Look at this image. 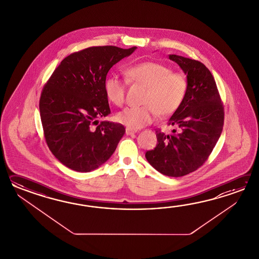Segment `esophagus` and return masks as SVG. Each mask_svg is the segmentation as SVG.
Wrapping results in <instances>:
<instances>
[{
  "mask_svg": "<svg viewBox=\"0 0 259 259\" xmlns=\"http://www.w3.org/2000/svg\"><path fill=\"white\" fill-rule=\"evenodd\" d=\"M134 133H136V131H133V130L128 128V127L126 128V134H127V135H132V134H134Z\"/></svg>",
  "mask_w": 259,
  "mask_h": 259,
  "instance_id": "1",
  "label": "esophagus"
}]
</instances>
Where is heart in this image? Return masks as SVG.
Instances as JSON below:
<instances>
[{
    "label": "heart",
    "mask_w": 259,
    "mask_h": 259,
    "mask_svg": "<svg viewBox=\"0 0 259 259\" xmlns=\"http://www.w3.org/2000/svg\"><path fill=\"white\" fill-rule=\"evenodd\" d=\"M127 79L147 87L143 106H130L116 114V120L128 128L138 130L154 121L156 116H170L181 106L187 93L184 73L172 71L169 66L156 62H143L128 66ZM105 93L114 105L125 102L126 81L116 75L106 77Z\"/></svg>",
    "instance_id": "1"
}]
</instances>
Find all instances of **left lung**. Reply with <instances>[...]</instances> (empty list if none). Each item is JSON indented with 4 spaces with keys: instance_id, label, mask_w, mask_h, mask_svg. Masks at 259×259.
<instances>
[{
    "instance_id": "left-lung-1",
    "label": "left lung",
    "mask_w": 259,
    "mask_h": 259,
    "mask_svg": "<svg viewBox=\"0 0 259 259\" xmlns=\"http://www.w3.org/2000/svg\"><path fill=\"white\" fill-rule=\"evenodd\" d=\"M168 57L187 76V93L168 120L178 131L167 135L156 131V146L147 151L145 157L163 175L182 177L196 170L208 158L222 132L224 108L215 79L203 63L181 55Z\"/></svg>"
}]
</instances>
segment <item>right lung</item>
I'll return each instance as SVG.
<instances>
[{"instance_id": "1", "label": "right lung", "mask_w": 259, "mask_h": 259, "mask_svg": "<svg viewBox=\"0 0 259 259\" xmlns=\"http://www.w3.org/2000/svg\"><path fill=\"white\" fill-rule=\"evenodd\" d=\"M137 49L89 47L68 55L55 68L39 99L44 137L51 152L68 168L90 172L105 164L125 134L121 124L99 123L110 114L106 75Z\"/></svg>"}]
</instances>
